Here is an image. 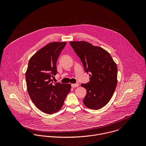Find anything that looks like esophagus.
Instances as JSON below:
<instances>
[{"label": "esophagus", "mask_w": 146, "mask_h": 146, "mask_svg": "<svg viewBox=\"0 0 146 146\" xmlns=\"http://www.w3.org/2000/svg\"><path fill=\"white\" fill-rule=\"evenodd\" d=\"M79 84H71V86L72 87V88H76V87H78V86H79Z\"/></svg>", "instance_id": "obj_1"}]
</instances>
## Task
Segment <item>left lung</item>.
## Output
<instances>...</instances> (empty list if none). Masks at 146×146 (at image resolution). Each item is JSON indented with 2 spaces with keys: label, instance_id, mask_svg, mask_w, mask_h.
<instances>
[{
  "label": "left lung",
  "instance_id": "8db88e82",
  "mask_svg": "<svg viewBox=\"0 0 146 146\" xmlns=\"http://www.w3.org/2000/svg\"><path fill=\"white\" fill-rule=\"evenodd\" d=\"M80 58L90 81L81 86L86 89L84 104L99 110L112 98L117 83V67L110 53L101 47L85 41L70 42Z\"/></svg>",
  "mask_w": 146,
  "mask_h": 146
}]
</instances>
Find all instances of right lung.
<instances>
[{
    "mask_svg": "<svg viewBox=\"0 0 146 146\" xmlns=\"http://www.w3.org/2000/svg\"><path fill=\"white\" fill-rule=\"evenodd\" d=\"M66 42H49L36 52L30 59L26 72L29 95L42 112H57L70 92V84H53L52 77L57 73L56 62Z\"/></svg>",
    "mask_w": 146,
    "mask_h": 146,
    "instance_id": "obj_1",
    "label": "right lung"
}]
</instances>
